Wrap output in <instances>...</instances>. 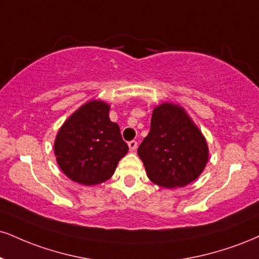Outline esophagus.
Segmentation results:
<instances>
[{
  "label": "esophagus",
  "mask_w": 259,
  "mask_h": 259,
  "mask_svg": "<svg viewBox=\"0 0 259 259\" xmlns=\"http://www.w3.org/2000/svg\"><path fill=\"white\" fill-rule=\"evenodd\" d=\"M127 145H129V148H130V151H132V152H134L136 148H138V142H136L135 140L130 141L129 143H127Z\"/></svg>",
  "instance_id": "34e87169"
}]
</instances>
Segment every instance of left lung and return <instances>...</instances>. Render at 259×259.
<instances>
[{"label": "left lung", "mask_w": 259, "mask_h": 259, "mask_svg": "<svg viewBox=\"0 0 259 259\" xmlns=\"http://www.w3.org/2000/svg\"><path fill=\"white\" fill-rule=\"evenodd\" d=\"M148 179L165 188L197 180L208 160L206 140L181 106L164 102L153 110L151 130L138 148Z\"/></svg>", "instance_id": "8db88e82"}]
</instances>
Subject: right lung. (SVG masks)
<instances>
[{"mask_svg":"<svg viewBox=\"0 0 259 259\" xmlns=\"http://www.w3.org/2000/svg\"><path fill=\"white\" fill-rule=\"evenodd\" d=\"M108 112L106 102L92 100L68 117L58 132L54 142L58 165L74 182L84 186L105 182L129 151Z\"/></svg>","mask_w":259,"mask_h":259,"instance_id":"right-lung-1","label":"right lung"}]
</instances>
